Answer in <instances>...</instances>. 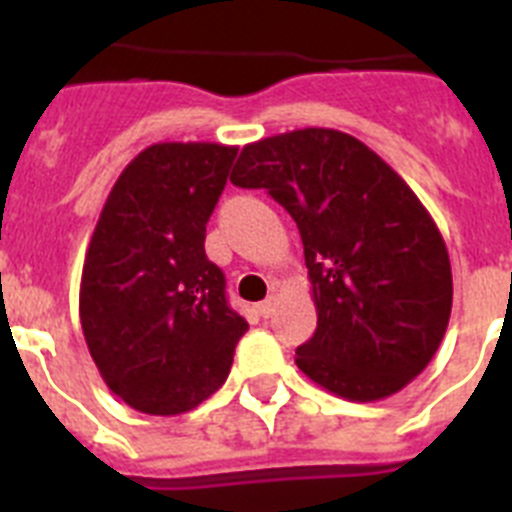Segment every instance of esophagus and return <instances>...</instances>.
<instances>
[{"label": "esophagus", "instance_id": "34e87169", "mask_svg": "<svg viewBox=\"0 0 512 512\" xmlns=\"http://www.w3.org/2000/svg\"><path fill=\"white\" fill-rule=\"evenodd\" d=\"M274 307H277V300H274V297H266L256 310H259L261 318H271V315H274Z\"/></svg>", "mask_w": 512, "mask_h": 512}]
</instances>
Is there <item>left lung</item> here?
<instances>
[{
    "instance_id": "obj_1",
    "label": "left lung",
    "mask_w": 512,
    "mask_h": 512,
    "mask_svg": "<svg viewBox=\"0 0 512 512\" xmlns=\"http://www.w3.org/2000/svg\"><path fill=\"white\" fill-rule=\"evenodd\" d=\"M230 182L266 192L305 246L318 328L297 366L374 402L423 372L449 325V251L413 189L354 135L305 128L248 143Z\"/></svg>"
}]
</instances>
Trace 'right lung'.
I'll return each mask as SVG.
<instances>
[{
	"label": "right lung",
	"mask_w": 512,
	"mask_h": 512,
	"mask_svg": "<svg viewBox=\"0 0 512 512\" xmlns=\"http://www.w3.org/2000/svg\"><path fill=\"white\" fill-rule=\"evenodd\" d=\"M235 153L220 143L148 146L125 166L94 228L81 330L107 387L140 413L179 415L205 402L248 330L205 253Z\"/></svg>",
	"instance_id": "1"
}]
</instances>
